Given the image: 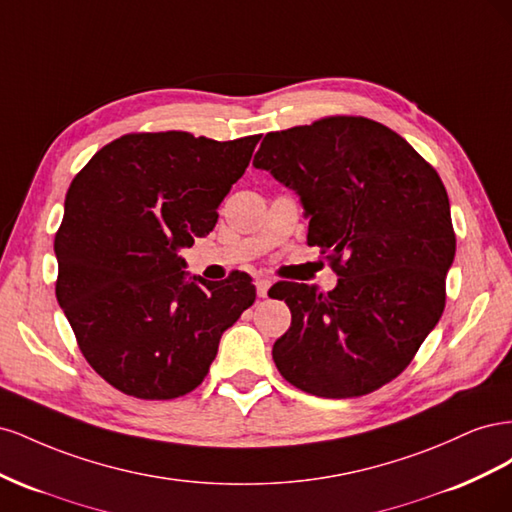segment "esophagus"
<instances>
[{
    "label": "esophagus",
    "mask_w": 512,
    "mask_h": 512,
    "mask_svg": "<svg viewBox=\"0 0 512 512\" xmlns=\"http://www.w3.org/2000/svg\"><path fill=\"white\" fill-rule=\"evenodd\" d=\"M269 288H271V280H269V277H258V280H256V292H258L260 299L267 297Z\"/></svg>",
    "instance_id": "34e87169"
}]
</instances>
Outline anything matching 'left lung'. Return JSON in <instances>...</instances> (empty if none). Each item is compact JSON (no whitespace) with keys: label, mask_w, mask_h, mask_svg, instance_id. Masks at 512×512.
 Listing matches in <instances>:
<instances>
[{"label":"left lung","mask_w":512,"mask_h":512,"mask_svg":"<svg viewBox=\"0 0 512 512\" xmlns=\"http://www.w3.org/2000/svg\"><path fill=\"white\" fill-rule=\"evenodd\" d=\"M301 196L307 243L337 273L331 292L282 284L290 329L273 361L316 397H361L404 371L446 305L455 258L440 175L391 128L333 115L269 132L254 158Z\"/></svg>","instance_id":"8db88e82"}]
</instances>
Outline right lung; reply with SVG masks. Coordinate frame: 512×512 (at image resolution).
Here are the masks:
<instances>
[{"label":"right lung","instance_id":"add662e5","mask_svg":"<svg viewBox=\"0 0 512 512\" xmlns=\"http://www.w3.org/2000/svg\"><path fill=\"white\" fill-rule=\"evenodd\" d=\"M260 134L115 138L70 183L55 235V294L87 363L138 399L188 395L209 374L222 333L256 299L247 273L185 282L181 247L209 235Z\"/></svg>","mask_w":512,"mask_h":512}]
</instances>
